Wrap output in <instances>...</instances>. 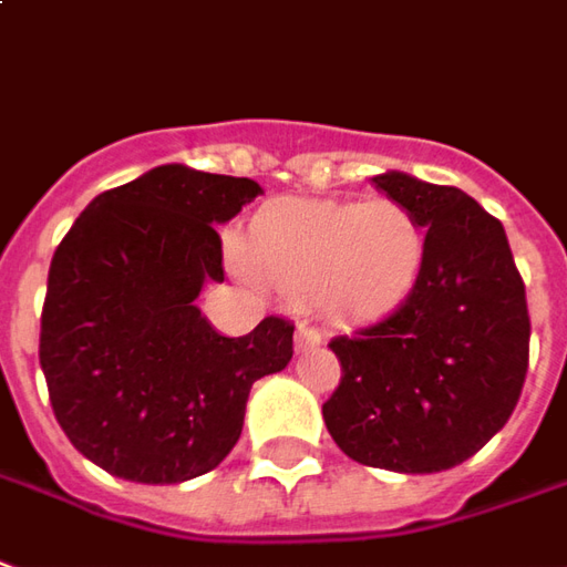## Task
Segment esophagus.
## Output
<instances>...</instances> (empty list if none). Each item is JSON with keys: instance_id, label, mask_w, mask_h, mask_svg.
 Masks as SVG:
<instances>
[{"instance_id": "1", "label": "esophagus", "mask_w": 567, "mask_h": 567, "mask_svg": "<svg viewBox=\"0 0 567 567\" xmlns=\"http://www.w3.org/2000/svg\"><path fill=\"white\" fill-rule=\"evenodd\" d=\"M322 340H324V334L319 331V328H312V324H300V328H297L295 347H297V352H307V350H312V347H319Z\"/></svg>"}]
</instances>
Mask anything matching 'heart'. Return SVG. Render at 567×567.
Returning <instances> with one entry per match:
<instances>
[{
	"label": "heart",
	"mask_w": 567,
	"mask_h": 567,
	"mask_svg": "<svg viewBox=\"0 0 567 567\" xmlns=\"http://www.w3.org/2000/svg\"><path fill=\"white\" fill-rule=\"evenodd\" d=\"M426 257L417 215L393 199L291 202L260 215L236 260L340 319H371L414 288Z\"/></svg>",
	"instance_id": "1"
}]
</instances>
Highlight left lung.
Returning a JSON list of instances; mask_svg holds the SVG:
<instances>
[{
	"mask_svg": "<svg viewBox=\"0 0 567 567\" xmlns=\"http://www.w3.org/2000/svg\"><path fill=\"white\" fill-rule=\"evenodd\" d=\"M426 229L414 288L390 316L340 334V383L324 426L352 461L439 473L509 421L528 374V300L504 224L457 187L371 177Z\"/></svg>",
	"mask_w": 567,
	"mask_h": 567,
	"instance_id": "obj_1",
	"label": "left lung"
}]
</instances>
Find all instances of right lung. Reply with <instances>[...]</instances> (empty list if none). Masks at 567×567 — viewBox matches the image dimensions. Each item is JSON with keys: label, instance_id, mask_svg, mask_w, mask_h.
<instances>
[{"label": "right lung", "instance_id": "add662e5", "mask_svg": "<svg viewBox=\"0 0 567 567\" xmlns=\"http://www.w3.org/2000/svg\"><path fill=\"white\" fill-rule=\"evenodd\" d=\"M257 193L248 177L159 165L91 199L51 257L39 365L66 439L110 476L177 485L215 470L251 383L291 362L288 319L224 338L193 303L224 282L217 224Z\"/></svg>", "mask_w": 567, "mask_h": 567}]
</instances>
